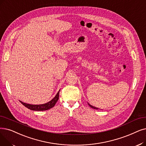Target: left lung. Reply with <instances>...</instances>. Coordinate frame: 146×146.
<instances>
[{"instance_id":"obj_1","label":"left lung","mask_w":146,"mask_h":146,"mask_svg":"<svg viewBox=\"0 0 146 146\" xmlns=\"http://www.w3.org/2000/svg\"><path fill=\"white\" fill-rule=\"evenodd\" d=\"M88 104L90 106V107H91V108H92V109H98V108H97V107H94L93 106H92V105H91V104H89L88 103Z\"/></svg>"}]
</instances>
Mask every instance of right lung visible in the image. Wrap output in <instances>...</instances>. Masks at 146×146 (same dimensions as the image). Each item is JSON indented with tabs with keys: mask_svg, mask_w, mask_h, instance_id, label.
Returning a JSON list of instances; mask_svg holds the SVG:
<instances>
[{
	"mask_svg": "<svg viewBox=\"0 0 146 146\" xmlns=\"http://www.w3.org/2000/svg\"><path fill=\"white\" fill-rule=\"evenodd\" d=\"M60 91L57 92L55 97L50 100V101L48 103H46L45 104H38V105H35V104H30L27 103H25L22 102L21 101H20V103L24 105L25 107H27L29 109L31 110H34V111H44V110H47L50 109L52 108V107L55 106L56 103L57 102V101L58 100L59 98V93Z\"/></svg>",
	"mask_w": 146,
	"mask_h": 146,
	"instance_id": "obj_1",
	"label": "right lung"
}]
</instances>
